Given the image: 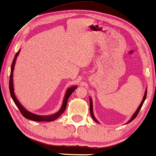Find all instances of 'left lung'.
Segmentation results:
<instances>
[{
    "label": "left lung",
    "instance_id": "1",
    "mask_svg": "<svg viewBox=\"0 0 156 156\" xmlns=\"http://www.w3.org/2000/svg\"><path fill=\"white\" fill-rule=\"evenodd\" d=\"M146 95H147V89H146V92H145V94H144V99H143L142 101H141V103H140V105H139V106H138V108H137V110L136 111V112L134 113V114L133 115V116H132L131 119H130V120H129V121H128L127 123H129L131 122V121H133V119H135L136 116H137V115L138 114V113H139V112H140V108H141V107H142L143 104H144V101H145V99H146ZM89 104H90V105H89V106H90V107H89V109H90V114H91V116L92 117L93 120L95 122H97V123H99V121H98L97 120V119H96V118H95V117H94V114H93V106H92V100H91V99L90 97H89Z\"/></svg>",
    "mask_w": 156,
    "mask_h": 156
}]
</instances>
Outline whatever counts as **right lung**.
I'll use <instances>...</instances> for the list:
<instances>
[{
    "instance_id": "right-lung-1",
    "label": "right lung",
    "mask_w": 156,
    "mask_h": 156,
    "mask_svg": "<svg viewBox=\"0 0 156 156\" xmlns=\"http://www.w3.org/2000/svg\"><path fill=\"white\" fill-rule=\"evenodd\" d=\"M20 50H19L18 52L16 54V56H15L13 60H12V63L11 65V70H10V80H9V89H10V96H11V97H12V100H13L14 103L16 104V106H18V108H19V110H20V113L22 114V115L25 117V118L30 119V120H32V121H55V119H58L59 117H60L61 115L63 114L64 112H65L66 106H67L68 99H69L70 95L72 94V92L75 90L76 88L77 87L73 86V87H70V88L67 89V90L65 93V97H64L62 105L61 108L59 109L58 112L55 113V114H52V115H48V116H40V115L34 114H33V113L28 112V111L25 109V108L23 107L22 105H21V104L18 101V100L17 99L16 95H15L14 89H13L12 74H13L14 67H15V64H16L17 57H18V54L20 53Z\"/></svg>"
}]
</instances>
